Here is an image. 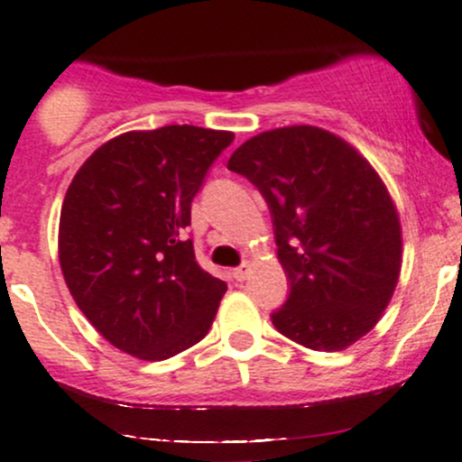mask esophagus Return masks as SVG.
Returning <instances> with one entry per match:
<instances>
[{"label": "esophagus", "instance_id": "1", "mask_svg": "<svg viewBox=\"0 0 462 462\" xmlns=\"http://www.w3.org/2000/svg\"><path fill=\"white\" fill-rule=\"evenodd\" d=\"M249 273H251V266L242 264V266H237V269H233L231 275H233V280H236V282H245L246 277H249Z\"/></svg>", "mask_w": 462, "mask_h": 462}]
</instances>
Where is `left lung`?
Segmentation results:
<instances>
[{"label":"left lung","mask_w":462,"mask_h":462,"mask_svg":"<svg viewBox=\"0 0 462 462\" xmlns=\"http://www.w3.org/2000/svg\"><path fill=\"white\" fill-rule=\"evenodd\" d=\"M269 205L291 292L273 326L310 350H346L374 328L401 273V222L374 167L312 125L262 132L229 158Z\"/></svg>","instance_id":"8db88e82"}]
</instances>
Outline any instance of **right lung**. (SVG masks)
<instances>
[{
	"instance_id": "obj_1",
	"label": "right lung",
	"mask_w": 462,
	"mask_h": 462,
	"mask_svg": "<svg viewBox=\"0 0 462 462\" xmlns=\"http://www.w3.org/2000/svg\"><path fill=\"white\" fill-rule=\"evenodd\" d=\"M233 132L165 125L125 132L72 178L59 220L63 280L114 348L162 361L211 328L226 284L200 269L191 200Z\"/></svg>"
}]
</instances>
